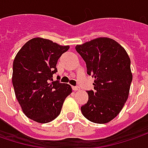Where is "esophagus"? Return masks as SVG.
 Returning a JSON list of instances; mask_svg holds the SVG:
<instances>
[{
	"label": "esophagus",
	"mask_w": 148,
	"mask_h": 148,
	"mask_svg": "<svg viewBox=\"0 0 148 148\" xmlns=\"http://www.w3.org/2000/svg\"><path fill=\"white\" fill-rule=\"evenodd\" d=\"M80 90V88L79 86H73V90H74V91H77V90Z\"/></svg>",
	"instance_id": "obj_1"
}]
</instances>
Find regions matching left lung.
Returning <instances> with one entry per match:
<instances>
[{
	"label": "left lung",
	"instance_id": "1",
	"mask_svg": "<svg viewBox=\"0 0 148 148\" xmlns=\"http://www.w3.org/2000/svg\"><path fill=\"white\" fill-rule=\"evenodd\" d=\"M76 51L86 63L87 74L95 78L94 90L81 106L83 116L94 123L110 121L122 110L129 95L132 74L126 50L109 38H99L81 45Z\"/></svg>",
	"mask_w": 148,
	"mask_h": 148
}]
</instances>
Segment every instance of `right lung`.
Listing matches in <instances>:
<instances>
[{
	"instance_id": "right-lung-1",
	"label": "right lung",
	"mask_w": 148,
	"mask_h": 148,
	"mask_svg": "<svg viewBox=\"0 0 148 148\" xmlns=\"http://www.w3.org/2000/svg\"><path fill=\"white\" fill-rule=\"evenodd\" d=\"M69 46L42 38L27 42L13 61L12 84L16 98L27 117L48 123L60 114L65 98L72 93L68 84L53 81L56 64Z\"/></svg>"
}]
</instances>
